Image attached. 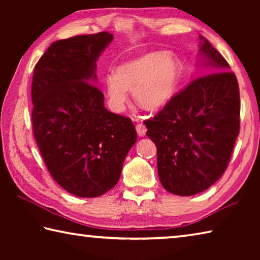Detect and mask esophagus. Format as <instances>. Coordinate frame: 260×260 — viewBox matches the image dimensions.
I'll use <instances>...</instances> for the list:
<instances>
[{"mask_svg": "<svg viewBox=\"0 0 260 260\" xmlns=\"http://www.w3.org/2000/svg\"><path fill=\"white\" fill-rule=\"evenodd\" d=\"M135 128H136V132H138L139 136H144V134H146V132H147V127L143 124H140V122L139 124H136Z\"/></svg>", "mask_w": 260, "mask_h": 260, "instance_id": "obj_1", "label": "esophagus"}]
</instances>
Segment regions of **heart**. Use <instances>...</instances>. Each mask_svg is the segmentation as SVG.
<instances>
[{
    "instance_id": "1",
    "label": "heart",
    "mask_w": 260,
    "mask_h": 260,
    "mask_svg": "<svg viewBox=\"0 0 260 260\" xmlns=\"http://www.w3.org/2000/svg\"><path fill=\"white\" fill-rule=\"evenodd\" d=\"M180 77V63L175 57L150 52L117 68L116 73L104 78L109 105L119 112L127 101V89L134 90L140 107L155 110L164 105L174 94Z\"/></svg>"
}]
</instances>
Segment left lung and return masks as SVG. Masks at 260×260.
<instances>
[{
    "mask_svg": "<svg viewBox=\"0 0 260 260\" xmlns=\"http://www.w3.org/2000/svg\"><path fill=\"white\" fill-rule=\"evenodd\" d=\"M206 74L173 95L144 120L157 147L158 177L167 191L191 196L212 186L231 160L240 133V89L220 52L204 39Z\"/></svg>",
    "mask_w": 260,
    "mask_h": 260,
    "instance_id": "left-lung-1",
    "label": "left lung"
}]
</instances>
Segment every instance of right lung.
<instances>
[{
    "instance_id": "add662e5",
    "label": "right lung",
    "mask_w": 260,
    "mask_h": 260,
    "mask_svg": "<svg viewBox=\"0 0 260 260\" xmlns=\"http://www.w3.org/2000/svg\"><path fill=\"white\" fill-rule=\"evenodd\" d=\"M112 40L109 32L58 40L34 68L35 142L51 177L78 197H99L116 186L138 138L131 118L108 111L94 85L96 60Z\"/></svg>"
}]
</instances>
